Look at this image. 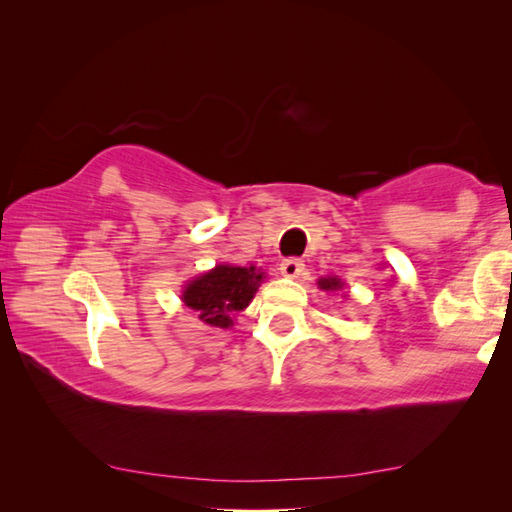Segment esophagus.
<instances>
[{"label":"esophagus","instance_id":"obj_1","mask_svg":"<svg viewBox=\"0 0 512 512\" xmlns=\"http://www.w3.org/2000/svg\"><path fill=\"white\" fill-rule=\"evenodd\" d=\"M303 269H305V265H303V260H299V258H286V260H282V265H280V271L286 277H299L303 273Z\"/></svg>","mask_w":512,"mask_h":512}]
</instances>
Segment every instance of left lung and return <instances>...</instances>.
Returning a JSON list of instances; mask_svg holds the SVG:
<instances>
[{
    "label": "left lung",
    "instance_id": "left-lung-1",
    "mask_svg": "<svg viewBox=\"0 0 512 512\" xmlns=\"http://www.w3.org/2000/svg\"><path fill=\"white\" fill-rule=\"evenodd\" d=\"M318 288L320 290H342L344 288V282L339 280V277H320L318 280Z\"/></svg>",
    "mask_w": 512,
    "mask_h": 512
}]
</instances>
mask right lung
<instances>
[{"mask_svg": "<svg viewBox=\"0 0 512 512\" xmlns=\"http://www.w3.org/2000/svg\"><path fill=\"white\" fill-rule=\"evenodd\" d=\"M262 280L265 273L256 267L218 265L185 286L181 299L205 324L230 329L232 318L250 305Z\"/></svg>", "mask_w": 512, "mask_h": 512, "instance_id": "add662e5", "label": "right lung"}]
</instances>
